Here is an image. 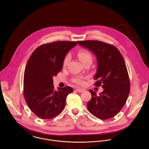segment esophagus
Masks as SVG:
<instances>
[{
  "mask_svg": "<svg viewBox=\"0 0 149 149\" xmlns=\"http://www.w3.org/2000/svg\"><path fill=\"white\" fill-rule=\"evenodd\" d=\"M75 90L79 93H81V92H83L84 90L83 89H76Z\"/></svg>",
  "mask_w": 149,
  "mask_h": 149,
  "instance_id": "34e87169",
  "label": "esophagus"
}]
</instances>
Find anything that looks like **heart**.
<instances>
[{
	"label": "heart",
	"mask_w": 149,
	"mask_h": 149,
	"mask_svg": "<svg viewBox=\"0 0 149 149\" xmlns=\"http://www.w3.org/2000/svg\"><path fill=\"white\" fill-rule=\"evenodd\" d=\"M78 56L79 58V59L81 61V62L85 64V63H88V62H92L93 61V55L91 54V53L86 49H81L79 50L78 52ZM70 60V55H67L63 61V66L65 67L69 61ZM73 82L79 85H82L84 84V78L82 77H78V78H75L73 79Z\"/></svg>",
	"instance_id": "b5f03b06"
}]
</instances>
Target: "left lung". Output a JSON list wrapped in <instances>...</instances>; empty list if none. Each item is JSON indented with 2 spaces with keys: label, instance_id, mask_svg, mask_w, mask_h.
<instances>
[{
  "label": "left lung",
  "instance_id": "8db88e82",
  "mask_svg": "<svg viewBox=\"0 0 149 149\" xmlns=\"http://www.w3.org/2000/svg\"><path fill=\"white\" fill-rule=\"evenodd\" d=\"M77 42L95 55L97 68L94 86H102L104 89L99 95L89 90L91 98L87 104L88 109L98 119L112 118L123 108L130 91L129 75L124 60L118 49L113 45L95 40Z\"/></svg>",
  "mask_w": 149,
  "mask_h": 149
}]
</instances>
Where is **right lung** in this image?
<instances>
[{"instance_id":"add662e5","label":"right lung","mask_w":149,"mask_h":149,"mask_svg":"<svg viewBox=\"0 0 149 149\" xmlns=\"http://www.w3.org/2000/svg\"><path fill=\"white\" fill-rule=\"evenodd\" d=\"M75 41H55L37 47L26 64L24 77V95L30 110L38 118L51 119L63 110L70 86L54 89L53 77L62 70L67 53Z\"/></svg>"}]
</instances>
